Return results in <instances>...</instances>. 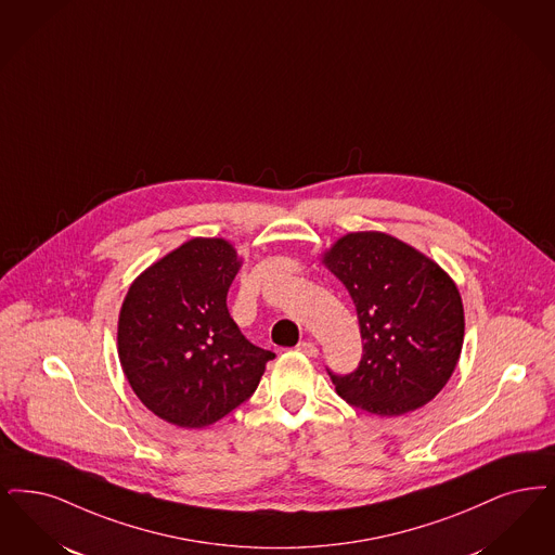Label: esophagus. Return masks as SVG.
Instances as JSON below:
<instances>
[{
	"instance_id": "1",
	"label": "esophagus",
	"mask_w": 555,
	"mask_h": 555,
	"mask_svg": "<svg viewBox=\"0 0 555 555\" xmlns=\"http://www.w3.org/2000/svg\"><path fill=\"white\" fill-rule=\"evenodd\" d=\"M295 351H299V353H304V356L308 357H318V347L313 345V343H310V340H301L297 347H295Z\"/></svg>"
}]
</instances>
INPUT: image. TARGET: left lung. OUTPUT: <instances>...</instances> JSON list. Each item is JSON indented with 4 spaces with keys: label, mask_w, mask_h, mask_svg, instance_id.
Returning a JSON list of instances; mask_svg holds the SVG:
<instances>
[{
    "label": "left lung",
    "mask_w": 555,
    "mask_h": 555,
    "mask_svg": "<svg viewBox=\"0 0 555 555\" xmlns=\"http://www.w3.org/2000/svg\"><path fill=\"white\" fill-rule=\"evenodd\" d=\"M322 262L356 304L363 356L336 376L338 397L379 417L434 399L452 376L465 338L454 281L415 247L379 231L347 233Z\"/></svg>",
    "instance_id": "1"
}]
</instances>
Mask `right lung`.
I'll list each match as a JSON object with an SVG mask.
<instances>
[{
    "label": "right lung",
    "mask_w": 555,
    "mask_h": 555,
    "mask_svg": "<svg viewBox=\"0 0 555 555\" xmlns=\"http://www.w3.org/2000/svg\"><path fill=\"white\" fill-rule=\"evenodd\" d=\"M242 268L221 237H194L146 268L119 311L117 353L135 397L185 429L219 422L254 395L272 351L227 310Z\"/></svg>",
    "instance_id": "obj_1"
}]
</instances>
